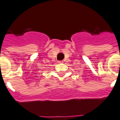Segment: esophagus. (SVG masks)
<instances>
[{
    "label": "esophagus",
    "instance_id": "34e87169",
    "mask_svg": "<svg viewBox=\"0 0 120 120\" xmlns=\"http://www.w3.org/2000/svg\"><path fill=\"white\" fill-rule=\"evenodd\" d=\"M58 63H63V61H58Z\"/></svg>",
    "mask_w": 120,
    "mask_h": 120
}]
</instances>
